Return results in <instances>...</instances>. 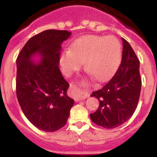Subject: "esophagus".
I'll return each mask as SVG.
<instances>
[{
    "mask_svg": "<svg viewBox=\"0 0 157 157\" xmlns=\"http://www.w3.org/2000/svg\"><path fill=\"white\" fill-rule=\"evenodd\" d=\"M71 90L76 100H84L86 97H89V93L86 92V91H82V90H80L79 88L76 87V86H71Z\"/></svg>",
    "mask_w": 157,
    "mask_h": 157,
    "instance_id": "34e87169",
    "label": "esophagus"
}]
</instances>
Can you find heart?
<instances>
[{
	"label": "heart",
	"mask_w": 157,
	"mask_h": 157,
	"mask_svg": "<svg viewBox=\"0 0 157 157\" xmlns=\"http://www.w3.org/2000/svg\"><path fill=\"white\" fill-rule=\"evenodd\" d=\"M121 58V46L113 36L86 35L75 40L69 49L60 56L63 72L70 76L78 69L82 61L84 67L97 80H107L116 71Z\"/></svg>",
	"instance_id": "obj_1"
}]
</instances>
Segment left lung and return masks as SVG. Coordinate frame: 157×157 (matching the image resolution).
Returning <instances> with one entry per match:
<instances>
[{"mask_svg": "<svg viewBox=\"0 0 157 157\" xmlns=\"http://www.w3.org/2000/svg\"><path fill=\"white\" fill-rule=\"evenodd\" d=\"M122 61L117 71L91 97L100 101L98 109L90 114L91 121L105 128H114L131 117L137 106L141 91L140 60L124 38Z\"/></svg>", "mask_w": 157, "mask_h": 157, "instance_id": "8db88e82", "label": "left lung"}]
</instances>
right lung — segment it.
I'll list each match as a JSON object with an SVG mask.
<instances>
[{
  "label": "right lung",
  "mask_w": 157,
  "mask_h": 157,
  "mask_svg": "<svg viewBox=\"0 0 157 157\" xmlns=\"http://www.w3.org/2000/svg\"><path fill=\"white\" fill-rule=\"evenodd\" d=\"M67 30L48 29L29 40L17 57L16 94L23 113L40 130L56 131L67 122L74 100L58 64L61 44L71 35ZM43 58L36 64L35 53Z\"/></svg>",
  "instance_id": "right-lung-1"
}]
</instances>
